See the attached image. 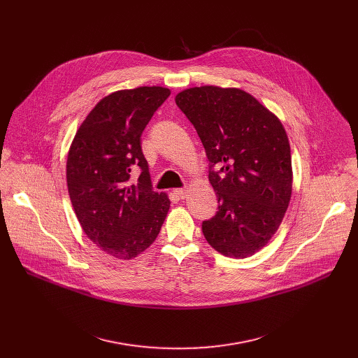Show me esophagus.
Returning a JSON list of instances; mask_svg holds the SVG:
<instances>
[{
  "mask_svg": "<svg viewBox=\"0 0 358 358\" xmlns=\"http://www.w3.org/2000/svg\"><path fill=\"white\" fill-rule=\"evenodd\" d=\"M174 194L178 196V198H185V195H187V189L185 188H178V189H176L174 191Z\"/></svg>",
  "mask_w": 358,
  "mask_h": 358,
  "instance_id": "obj_1",
  "label": "esophagus"
}]
</instances>
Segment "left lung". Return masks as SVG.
Returning <instances> with one entry per match:
<instances>
[{
  "mask_svg": "<svg viewBox=\"0 0 358 358\" xmlns=\"http://www.w3.org/2000/svg\"><path fill=\"white\" fill-rule=\"evenodd\" d=\"M176 103L195 127L210 162L217 214L202 222L208 243L229 258L261 250L292 196V156L280 120L236 87H189Z\"/></svg>",
  "mask_w": 358,
  "mask_h": 358,
  "instance_id": "left-lung-1",
  "label": "left lung"
}]
</instances>
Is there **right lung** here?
Returning a JSON list of instances; mask_svg holds the SVG:
<instances>
[{"label":"right lung","instance_id":"right-lung-1","mask_svg":"<svg viewBox=\"0 0 358 358\" xmlns=\"http://www.w3.org/2000/svg\"><path fill=\"white\" fill-rule=\"evenodd\" d=\"M170 89L141 86L101 99L78 129L66 162V182L87 238L119 259H131L156 241L170 210L152 191L141 133ZM142 173L137 185L131 171Z\"/></svg>","mask_w":358,"mask_h":358}]
</instances>
